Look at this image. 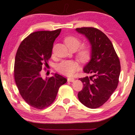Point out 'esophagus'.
I'll use <instances>...</instances> for the list:
<instances>
[{"label":"esophagus","mask_w":135,"mask_h":135,"mask_svg":"<svg viewBox=\"0 0 135 135\" xmlns=\"http://www.w3.org/2000/svg\"><path fill=\"white\" fill-rule=\"evenodd\" d=\"M74 80H75V79H74V78H72V77H69V78H67V81H68V82H74Z\"/></svg>","instance_id":"esophagus-1"}]
</instances>
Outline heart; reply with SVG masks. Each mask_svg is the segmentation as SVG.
Wrapping results in <instances>:
<instances>
[{
	"label": "heart",
	"mask_w": 135,
	"mask_h": 135,
	"mask_svg": "<svg viewBox=\"0 0 135 135\" xmlns=\"http://www.w3.org/2000/svg\"><path fill=\"white\" fill-rule=\"evenodd\" d=\"M64 43L70 50H77L81 45V40L74 36H68L64 38ZM92 48L89 45H83L77 52V57L82 63H87L92 56ZM56 70L66 76H72L79 69V63L74 60H65L56 65Z\"/></svg>",
	"instance_id": "heart-1"
}]
</instances>
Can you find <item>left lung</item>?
Wrapping results in <instances>:
<instances>
[{
	"instance_id": "8db88e82",
	"label": "left lung",
	"mask_w": 135,
	"mask_h": 135,
	"mask_svg": "<svg viewBox=\"0 0 135 135\" xmlns=\"http://www.w3.org/2000/svg\"><path fill=\"white\" fill-rule=\"evenodd\" d=\"M76 31L89 40L92 52L91 60L84 69V72L92 75L79 79L84 87L78 97L87 108H99L118 87L121 72L119 59L111 41L100 30L84 27L76 28Z\"/></svg>"
}]
</instances>
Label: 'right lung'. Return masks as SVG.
Segmentation results:
<instances>
[{"label": "right lung", "mask_w": 135, "mask_h": 135, "mask_svg": "<svg viewBox=\"0 0 135 135\" xmlns=\"http://www.w3.org/2000/svg\"><path fill=\"white\" fill-rule=\"evenodd\" d=\"M60 32L61 29L32 32L21 42L16 52L14 70L16 85L22 99L34 108L43 109L50 106L60 86L67 81L56 74L46 80L40 75L43 65H48L53 43Z\"/></svg>", "instance_id": "right-lung-1"}]
</instances>
